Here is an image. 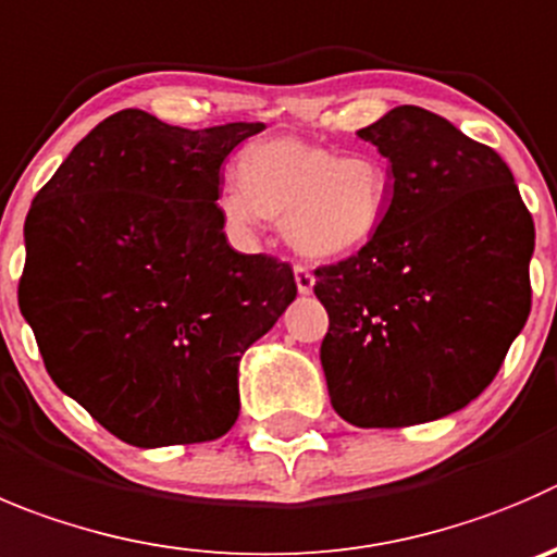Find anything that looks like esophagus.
Returning <instances> with one entry per match:
<instances>
[{"instance_id":"34e87169","label":"esophagus","mask_w":557,"mask_h":557,"mask_svg":"<svg viewBox=\"0 0 557 557\" xmlns=\"http://www.w3.org/2000/svg\"><path fill=\"white\" fill-rule=\"evenodd\" d=\"M295 284H298L300 295H309L314 289V273L306 264H295Z\"/></svg>"}]
</instances>
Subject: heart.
I'll list each match as a JSON object with an SVG mask.
<instances>
[{
    "mask_svg": "<svg viewBox=\"0 0 557 557\" xmlns=\"http://www.w3.org/2000/svg\"><path fill=\"white\" fill-rule=\"evenodd\" d=\"M237 190L219 196V213L235 230L268 219L306 257L342 259L377 237L394 194L391 163L377 152H347L295 136L243 147Z\"/></svg>",
    "mask_w": 557,
    "mask_h": 557,
    "instance_id": "1",
    "label": "heart"
}]
</instances>
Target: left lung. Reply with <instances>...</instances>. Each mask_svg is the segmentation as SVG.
<instances>
[{"label": "left lung", "mask_w": 557, "mask_h": 557, "mask_svg": "<svg viewBox=\"0 0 557 557\" xmlns=\"http://www.w3.org/2000/svg\"><path fill=\"white\" fill-rule=\"evenodd\" d=\"M391 161L377 237L314 270L333 410L401 429L462 410L500 372L531 314L536 230L492 147L418 106L358 131Z\"/></svg>", "instance_id": "8db88e82"}]
</instances>
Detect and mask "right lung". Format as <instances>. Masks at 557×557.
Masks as SVG:
<instances>
[{"instance_id": "right-lung-1", "label": "right lung", "mask_w": 557, "mask_h": 557, "mask_svg": "<svg viewBox=\"0 0 557 557\" xmlns=\"http://www.w3.org/2000/svg\"><path fill=\"white\" fill-rule=\"evenodd\" d=\"M262 128L116 111L26 213L21 314L57 388L123 443L230 432L237 361L298 295L289 262L237 253L219 213L221 163Z\"/></svg>"}]
</instances>
